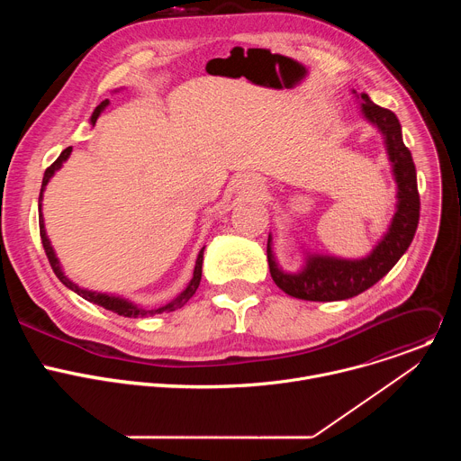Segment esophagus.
<instances>
[{"instance_id": "esophagus-1", "label": "esophagus", "mask_w": 461, "mask_h": 461, "mask_svg": "<svg viewBox=\"0 0 461 461\" xmlns=\"http://www.w3.org/2000/svg\"><path fill=\"white\" fill-rule=\"evenodd\" d=\"M239 187H240L244 193H257V191H260L262 187H265V180H262V178L257 176V175H244V176L239 180Z\"/></svg>"}]
</instances>
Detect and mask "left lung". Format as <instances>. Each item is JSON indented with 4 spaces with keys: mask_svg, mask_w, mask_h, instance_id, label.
Segmentation results:
<instances>
[{
    "mask_svg": "<svg viewBox=\"0 0 461 461\" xmlns=\"http://www.w3.org/2000/svg\"><path fill=\"white\" fill-rule=\"evenodd\" d=\"M365 118L374 123L384 139L388 160L392 162L393 178L398 184V204L392 222L375 244L370 255L363 258H339L332 255L312 253L306 257L304 268L299 274H286L279 268L272 251V235H268V265L276 285L288 295L304 301H343L374 286L383 279L402 255L409 249L418 221L420 193L416 180V166L409 148L403 144L402 123L390 109L375 105L366 93L357 95Z\"/></svg>",
    "mask_w": 461,
    "mask_h": 461,
    "instance_id": "8db88e82",
    "label": "left lung"
}]
</instances>
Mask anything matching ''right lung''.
<instances>
[{
	"label": "right lung",
	"instance_id": "right-lung-1",
	"mask_svg": "<svg viewBox=\"0 0 461 461\" xmlns=\"http://www.w3.org/2000/svg\"><path fill=\"white\" fill-rule=\"evenodd\" d=\"M107 105H109V100H104V102L95 109L93 116H91V123H93V125L96 123V120H98L100 113H102ZM71 151H73V148L63 149V151H61V155H59V157H58V158H56V160H54V162L45 169L43 182H41V189H40V199H38V210H40V237H41V244H43L45 255H47V258H49V262H50V268H52V272L56 274V277H58L65 286H68L69 290H73L75 294H78L80 297H84L86 301L95 303V304H98V306H104L105 310H111V312L118 313V315H123V317H146V315H155V313L173 312V310H176V308H182V306H184V304L193 297V294L196 292V288H199V285H201L204 248L201 249L199 257H196V262H194V272H193V279L189 281V285L185 286V290H184L176 299H173L171 303H167V304H164V306H160V308H153V310L142 308V306H139V304H135V303H131V301L122 299V297H116V295H107V294H98V292H91V290L80 288L78 285H75L68 276L63 274V270H61V267H59V260H58V257H56V253H54V249H52V246H50V240L47 239V233H45V224H43V215H41V201H43V191H45L47 182H49V180H50V176H52V175L61 167V164L69 158Z\"/></svg>",
	"mask_w": 461,
	"mask_h": 461
}]
</instances>
